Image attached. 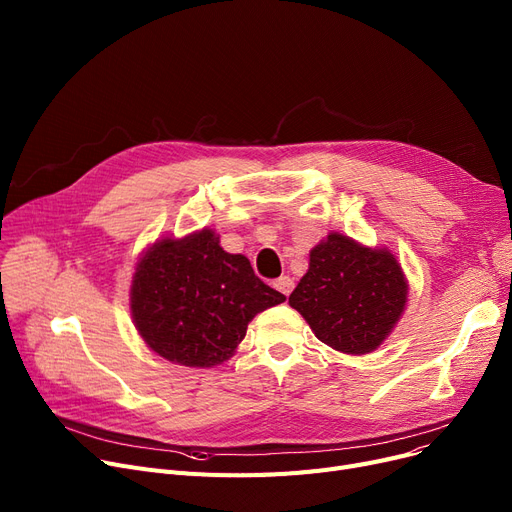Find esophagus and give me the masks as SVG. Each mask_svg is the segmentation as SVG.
I'll use <instances>...</instances> for the list:
<instances>
[{
  "label": "esophagus",
  "mask_w": 512,
  "mask_h": 512,
  "mask_svg": "<svg viewBox=\"0 0 512 512\" xmlns=\"http://www.w3.org/2000/svg\"><path fill=\"white\" fill-rule=\"evenodd\" d=\"M274 288L280 290L282 294H286V297H288V294H290L292 288H294V280H292L290 276H280L278 280H274Z\"/></svg>",
  "instance_id": "obj_1"
}]
</instances>
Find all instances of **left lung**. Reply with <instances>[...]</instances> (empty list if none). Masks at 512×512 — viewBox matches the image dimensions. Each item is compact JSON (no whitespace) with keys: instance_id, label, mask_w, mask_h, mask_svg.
Listing matches in <instances>:
<instances>
[{"instance_id":"1","label":"left lung","mask_w":512,"mask_h":512,"mask_svg":"<svg viewBox=\"0 0 512 512\" xmlns=\"http://www.w3.org/2000/svg\"><path fill=\"white\" fill-rule=\"evenodd\" d=\"M409 284L388 249L330 232L309 253V270L288 303L313 334L346 355L375 351L407 305Z\"/></svg>"}]
</instances>
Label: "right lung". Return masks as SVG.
<instances>
[{
    "label": "right lung",
    "instance_id": "1",
    "mask_svg": "<svg viewBox=\"0 0 512 512\" xmlns=\"http://www.w3.org/2000/svg\"><path fill=\"white\" fill-rule=\"evenodd\" d=\"M284 301L255 276L245 255L226 253L209 228L153 242L130 286L132 321L145 344L186 367L230 359L249 321Z\"/></svg>",
    "mask_w": 512,
    "mask_h": 512
}]
</instances>
